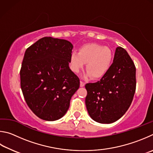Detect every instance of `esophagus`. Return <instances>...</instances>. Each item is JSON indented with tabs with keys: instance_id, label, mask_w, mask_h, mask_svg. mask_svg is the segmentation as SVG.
<instances>
[{
	"instance_id": "esophagus-1",
	"label": "esophagus",
	"mask_w": 153,
	"mask_h": 153,
	"mask_svg": "<svg viewBox=\"0 0 153 153\" xmlns=\"http://www.w3.org/2000/svg\"><path fill=\"white\" fill-rule=\"evenodd\" d=\"M80 85H81V87H84L85 86V82L83 81H81V82H80Z\"/></svg>"
}]
</instances>
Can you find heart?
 <instances>
[{
  "instance_id": "heart-1",
  "label": "heart",
  "mask_w": 153,
  "mask_h": 153,
  "mask_svg": "<svg viewBox=\"0 0 153 153\" xmlns=\"http://www.w3.org/2000/svg\"><path fill=\"white\" fill-rule=\"evenodd\" d=\"M113 53L108 47L97 44L85 45L80 49L79 53L71 56V68L74 72H79L86 63V71L92 79L103 76L111 65Z\"/></svg>"
}]
</instances>
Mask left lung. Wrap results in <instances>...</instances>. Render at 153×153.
Returning <instances> with one entry per match:
<instances>
[{"label": "left lung", "instance_id": "8db88e82", "mask_svg": "<svg viewBox=\"0 0 153 153\" xmlns=\"http://www.w3.org/2000/svg\"><path fill=\"white\" fill-rule=\"evenodd\" d=\"M136 67L126 50L117 47L108 72L94 83H87L85 104L90 117L110 124L124 116L136 91Z\"/></svg>", "mask_w": 153, "mask_h": 153}]
</instances>
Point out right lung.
Instances as JSON below:
<instances>
[{
  "label": "right lung",
  "instance_id": "add662e5",
  "mask_svg": "<svg viewBox=\"0 0 153 153\" xmlns=\"http://www.w3.org/2000/svg\"><path fill=\"white\" fill-rule=\"evenodd\" d=\"M72 48L67 40L44 37L25 51L21 88L29 108L39 118H61L79 88V78L68 66Z\"/></svg>",
  "mask_w": 153,
  "mask_h": 153
}]
</instances>
